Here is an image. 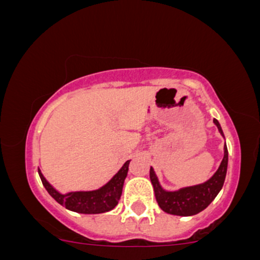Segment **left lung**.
<instances>
[{
    "label": "left lung",
    "instance_id": "1",
    "mask_svg": "<svg viewBox=\"0 0 260 260\" xmlns=\"http://www.w3.org/2000/svg\"><path fill=\"white\" fill-rule=\"evenodd\" d=\"M214 123L216 124L221 136H223L222 129L217 120H214ZM228 161L229 153L228 147L225 144L222 161L215 174L213 175V177L209 178L207 182L202 184L184 187L178 190H175V192H168V190L162 189L153 168H150V181L154 187L155 198H156L159 207L165 213L171 214V215L190 216L201 213L215 199L217 193L221 190L223 182H225L226 171H228Z\"/></svg>",
    "mask_w": 260,
    "mask_h": 260
}]
</instances>
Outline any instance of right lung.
Instances as JSON below:
<instances>
[{"label":"right lung","mask_w":260,"mask_h":260,"mask_svg":"<svg viewBox=\"0 0 260 260\" xmlns=\"http://www.w3.org/2000/svg\"><path fill=\"white\" fill-rule=\"evenodd\" d=\"M128 165H129V160L126 161L120 171L113 176L105 186L99 189L88 190V192H70L67 194H62L58 190H56L49 182L45 180L40 170L38 171L45 189L56 202L63 205L66 209L80 214H100L112 210L118 204L122 194V188H123V182L127 177Z\"/></svg>","instance_id":"obj_1"}]
</instances>
